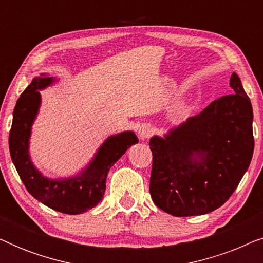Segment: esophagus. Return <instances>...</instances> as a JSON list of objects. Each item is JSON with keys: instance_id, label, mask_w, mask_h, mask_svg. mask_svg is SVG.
Segmentation results:
<instances>
[{"instance_id": "esophagus-1", "label": "esophagus", "mask_w": 263, "mask_h": 263, "mask_svg": "<svg viewBox=\"0 0 263 263\" xmlns=\"http://www.w3.org/2000/svg\"><path fill=\"white\" fill-rule=\"evenodd\" d=\"M153 134V128L152 125L149 124H142L141 127L139 128V138L142 140H147L151 135Z\"/></svg>"}]
</instances>
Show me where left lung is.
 <instances>
[{
    "mask_svg": "<svg viewBox=\"0 0 263 263\" xmlns=\"http://www.w3.org/2000/svg\"><path fill=\"white\" fill-rule=\"evenodd\" d=\"M233 95L215 99L161 136H153L149 193L175 217L213 212L230 199L254 153L253 106L232 73Z\"/></svg>",
    "mask_w": 263,
    "mask_h": 263,
    "instance_id": "8db88e82",
    "label": "left lung"
}]
</instances>
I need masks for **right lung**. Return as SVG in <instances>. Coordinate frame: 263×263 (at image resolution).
<instances>
[{"mask_svg": "<svg viewBox=\"0 0 263 263\" xmlns=\"http://www.w3.org/2000/svg\"><path fill=\"white\" fill-rule=\"evenodd\" d=\"M57 81L48 74L34 78L17 99L9 133V152L13 164L27 192L52 210L64 214H81L102 201L111 166L129 147L139 142L135 133L127 130L111 135L97 151L92 160L71 177H45L30 156L32 125L42 104V89Z\"/></svg>", "mask_w": 263, "mask_h": 263, "instance_id": "add662e5", "label": "right lung"}]
</instances>
